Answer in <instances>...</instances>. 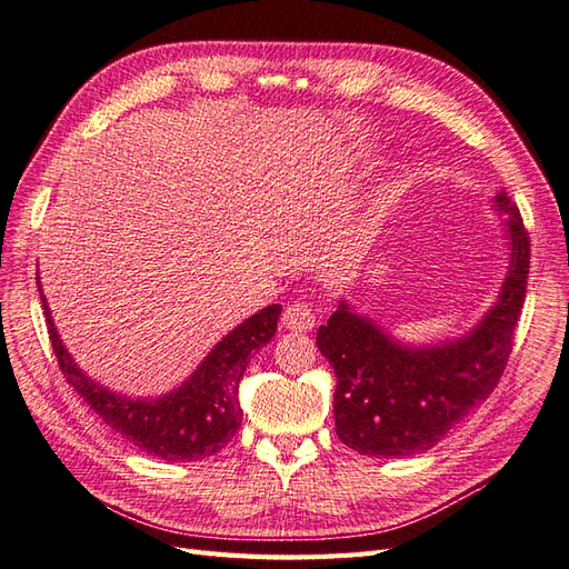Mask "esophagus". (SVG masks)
I'll list each match as a JSON object with an SVG mask.
<instances>
[{"label":"esophagus","instance_id":"esophagus-1","mask_svg":"<svg viewBox=\"0 0 569 569\" xmlns=\"http://www.w3.org/2000/svg\"><path fill=\"white\" fill-rule=\"evenodd\" d=\"M283 327L286 329H290V331H312L315 329V325H317V317H315V310H312V305L310 302H302V300H298V302H293V305H288V308L283 310Z\"/></svg>","mask_w":569,"mask_h":569}]
</instances>
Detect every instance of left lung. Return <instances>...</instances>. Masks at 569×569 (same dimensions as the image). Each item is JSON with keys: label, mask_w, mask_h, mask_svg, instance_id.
Masks as SVG:
<instances>
[{"label": "left lung", "mask_w": 569, "mask_h": 569, "mask_svg": "<svg viewBox=\"0 0 569 569\" xmlns=\"http://www.w3.org/2000/svg\"><path fill=\"white\" fill-rule=\"evenodd\" d=\"M492 207L507 213L509 269L498 300L469 333L409 346L346 300L317 329V348L337 372V435L358 455L399 459L426 451L498 387L527 296L531 242L505 189Z\"/></svg>", "instance_id": "8db88e82"}]
</instances>
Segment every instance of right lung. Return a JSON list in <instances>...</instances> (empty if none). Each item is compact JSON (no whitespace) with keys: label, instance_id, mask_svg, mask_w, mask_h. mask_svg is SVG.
I'll return each mask as SVG.
<instances>
[{"label":"right lung","instance_id":"1","mask_svg":"<svg viewBox=\"0 0 569 569\" xmlns=\"http://www.w3.org/2000/svg\"><path fill=\"white\" fill-rule=\"evenodd\" d=\"M38 290L52 351L67 382L91 406L93 413L103 418V423L120 432L124 440L146 455L166 461H199L221 451L236 437L242 423L238 399L240 380L254 351L267 346L276 333L281 305H269L247 317L211 348V353L178 389L158 399H134L93 382L77 366L54 329V319L40 288V276Z\"/></svg>","mask_w":569,"mask_h":569}]
</instances>
